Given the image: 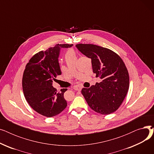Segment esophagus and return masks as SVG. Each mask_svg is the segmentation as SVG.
I'll use <instances>...</instances> for the list:
<instances>
[{
  "label": "esophagus",
  "mask_w": 154,
  "mask_h": 154,
  "mask_svg": "<svg viewBox=\"0 0 154 154\" xmlns=\"http://www.w3.org/2000/svg\"><path fill=\"white\" fill-rule=\"evenodd\" d=\"M81 87H79V86H75V87H74V88H73V89H74V90H75V91H81Z\"/></svg>",
  "instance_id": "1"
}]
</instances>
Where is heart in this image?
I'll return each mask as SVG.
<instances>
[{"label": "heart", "mask_w": 154, "mask_h": 154, "mask_svg": "<svg viewBox=\"0 0 154 154\" xmlns=\"http://www.w3.org/2000/svg\"><path fill=\"white\" fill-rule=\"evenodd\" d=\"M65 57H76V54L73 48H69L65 54Z\"/></svg>", "instance_id": "1"}]
</instances>
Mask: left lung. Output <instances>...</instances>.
<instances>
[{
	"label": "left lung",
	"mask_w": 154,
	"mask_h": 154,
	"mask_svg": "<svg viewBox=\"0 0 154 154\" xmlns=\"http://www.w3.org/2000/svg\"><path fill=\"white\" fill-rule=\"evenodd\" d=\"M72 44H57L45 51H40L29 60L24 70L22 88L25 98L35 111L47 117L59 114L67 106L63 94L52 86L53 80L61 74L58 58L61 48Z\"/></svg>",
	"instance_id": "left-lung-1"
}]
</instances>
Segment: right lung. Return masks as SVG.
<instances>
[{"label":"right lung","mask_w":154,"mask_h":154,"mask_svg":"<svg viewBox=\"0 0 154 154\" xmlns=\"http://www.w3.org/2000/svg\"><path fill=\"white\" fill-rule=\"evenodd\" d=\"M76 47L91 59L93 72L102 79L81 92L89 107L102 115L116 111L123 102L129 88V75L120 57L107 48L94 44H77Z\"/></svg>","instance_id":"1"}]
</instances>
